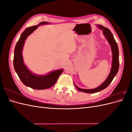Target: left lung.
Segmentation results:
<instances>
[{
	"mask_svg": "<svg viewBox=\"0 0 132 132\" xmlns=\"http://www.w3.org/2000/svg\"><path fill=\"white\" fill-rule=\"evenodd\" d=\"M97 27L99 29H100L102 31V34L104 35L105 37L106 38L107 41L110 45L111 50L112 51V64H111V68L110 70V72L108 75V77L105 80L103 81L101 84L98 86V87H96L94 89H81L74 82V85L77 89L80 91L84 92L85 93L89 94H93L96 93L97 92L100 91L109 86L112 81L113 80V78L118 73V69H119V51L118 45L116 42L113 34H112L111 31L107 27L103 26L101 25L96 24Z\"/></svg>",
	"mask_w": 132,
	"mask_h": 132,
	"instance_id": "1",
	"label": "left lung"
}]
</instances>
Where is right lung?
<instances>
[{
  "label": "right lung",
  "instance_id": "right-lung-1",
  "mask_svg": "<svg viewBox=\"0 0 132 132\" xmlns=\"http://www.w3.org/2000/svg\"><path fill=\"white\" fill-rule=\"evenodd\" d=\"M50 23L44 21L39 23L37 25L26 28L21 34L15 47L13 64L16 73L23 84L34 89L44 90L53 86L64 70L60 69L53 70L46 74L38 75L32 72L23 62L22 50L27 38L39 26Z\"/></svg>",
  "mask_w": 132,
  "mask_h": 132
}]
</instances>
